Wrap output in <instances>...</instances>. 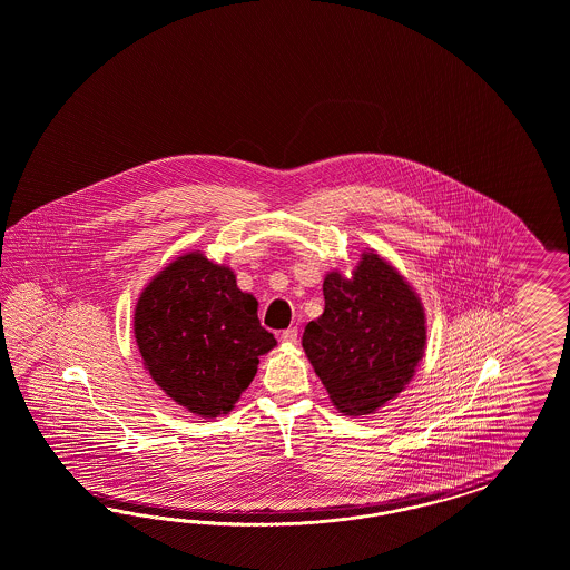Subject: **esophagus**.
<instances>
[{
	"instance_id": "34e87169",
	"label": "esophagus",
	"mask_w": 570,
	"mask_h": 570,
	"mask_svg": "<svg viewBox=\"0 0 570 570\" xmlns=\"http://www.w3.org/2000/svg\"><path fill=\"white\" fill-rule=\"evenodd\" d=\"M279 341H282V343H288V345H296V341H298V330H282V332H279Z\"/></svg>"
}]
</instances>
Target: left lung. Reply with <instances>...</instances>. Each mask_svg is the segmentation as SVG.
Listing matches in <instances>:
<instances>
[{
    "label": "left lung",
    "instance_id": "8db88e82",
    "mask_svg": "<svg viewBox=\"0 0 570 570\" xmlns=\"http://www.w3.org/2000/svg\"><path fill=\"white\" fill-rule=\"evenodd\" d=\"M324 313L303 348L332 403L348 415L376 412L414 376L426 328L414 291L379 255H363L351 279H324Z\"/></svg>",
    "mask_w": 570,
    "mask_h": 570
}]
</instances>
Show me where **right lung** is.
<instances>
[{"mask_svg": "<svg viewBox=\"0 0 570 570\" xmlns=\"http://www.w3.org/2000/svg\"><path fill=\"white\" fill-rule=\"evenodd\" d=\"M136 341L156 384L205 417L227 414L255 379L259 355L276 346L253 294L200 253L179 257L141 293Z\"/></svg>", "mask_w": 570, "mask_h": 570, "instance_id": "right-lung-1", "label": "right lung"}]
</instances>
